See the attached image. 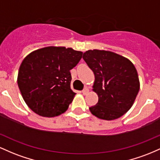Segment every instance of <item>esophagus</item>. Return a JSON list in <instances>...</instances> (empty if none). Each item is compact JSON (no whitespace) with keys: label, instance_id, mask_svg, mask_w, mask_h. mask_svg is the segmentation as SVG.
<instances>
[{"label":"esophagus","instance_id":"obj_1","mask_svg":"<svg viewBox=\"0 0 160 160\" xmlns=\"http://www.w3.org/2000/svg\"><path fill=\"white\" fill-rule=\"evenodd\" d=\"M89 92V89L88 88H85L83 90H82V94H83L84 95H86L88 94Z\"/></svg>","mask_w":160,"mask_h":160}]
</instances>
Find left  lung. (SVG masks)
I'll return each mask as SVG.
<instances>
[{"instance_id":"8db88e82","label":"left lung","mask_w":160,"mask_h":160,"mask_svg":"<svg viewBox=\"0 0 160 160\" xmlns=\"http://www.w3.org/2000/svg\"><path fill=\"white\" fill-rule=\"evenodd\" d=\"M83 59L94 72L93 91L98 102L89 109L94 116L113 120L126 113L140 89L138 72L128 59L108 51L89 50Z\"/></svg>"}]
</instances>
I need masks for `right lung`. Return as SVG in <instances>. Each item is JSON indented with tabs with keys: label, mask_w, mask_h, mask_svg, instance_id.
I'll return each mask as SVG.
<instances>
[{
	"label": "right lung",
	"mask_w": 160,
	"mask_h": 160,
	"mask_svg": "<svg viewBox=\"0 0 160 160\" xmlns=\"http://www.w3.org/2000/svg\"><path fill=\"white\" fill-rule=\"evenodd\" d=\"M82 54L70 48L51 46L25 57L17 83L25 102L34 112L54 117L66 112L75 95L70 88V70Z\"/></svg>",
	"instance_id": "obj_1"
}]
</instances>
